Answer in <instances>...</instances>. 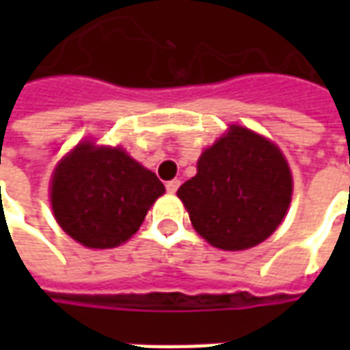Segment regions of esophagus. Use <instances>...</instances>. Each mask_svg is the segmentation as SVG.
<instances>
[{
  "label": "esophagus",
  "instance_id": "34e87169",
  "mask_svg": "<svg viewBox=\"0 0 350 350\" xmlns=\"http://www.w3.org/2000/svg\"><path fill=\"white\" fill-rule=\"evenodd\" d=\"M178 187H180V180H170V182H167V191L172 195V193H176L178 191Z\"/></svg>",
  "mask_w": 350,
  "mask_h": 350
}]
</instances>
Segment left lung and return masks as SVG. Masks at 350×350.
<instances>
[{
  "label": "left lung",
  "mask_w": 350,
  "mask_h": 350,
  "mask_svg": "<svg viewBox=\"0 0 350 350\" xmlns=\"http://www.w3.org/2000/svg\"><path fill=\"white\" fill-rule=\"evenodd\" d=\"M178 197L206 242L225 251L250 250L281 225L293 197V176L278 146L230 125L200 155L197 176L183 183Z\"/></svg>",
  "instance_id": "left-lung-1"
}]
</instances>
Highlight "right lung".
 <instances>
[{"instance_id":"obj_1","label":"right lung","mask_w":350,"mask_h":350,"mask_svg":"<svg viewBox=\"0 0 350 350\" xmlns=\"http://www.w3.org/2000/svg\"><path fill=\"white\" fill-rule=\"evenodd\" d=\"M165 185L125 150L82 142L67 153L50 183L52 212L72 240L92 250L127 242Z\"/></svg>"}]
</instances>
